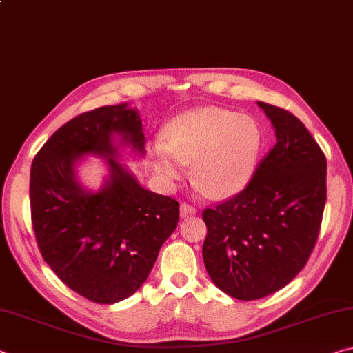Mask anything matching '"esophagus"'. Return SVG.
<instances>
[{"mask_svg": "<svg viewBox=\"0 0 353 353\" xmlns=\"http://www.w3.org/2000/svg\"><path fill=\"white\" fill-rule=\"evenodd\" d=\"M196 212H198V208L193 207L191 204H188V202H182V205H181V216H191V214H196Z\"/></svg>", "mask_w": 353, "mask_h": 353, "instance_id": "1", "label": "esophagus"}]
</instances>
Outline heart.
Segmentation results:
<instances>
[{
  "instance_id": "heart-1",
  "label": "heart",
  "mask_w": 353,
  "mask_h": 353,
  "mask_svg": "<svg viewBox=\"0 0 353 353\" xmlns=\"http://www.w3.org/2000/svg\"><path fill=\"white\" fill-rule=\"evenodd\" d=\"M260 143V128L252 118L208 107L177 117L168 128V140L155 141L154 155L168 179L182 177L193 162V182L208 196L221 198L248 183Z\"/></svg>"
}]
</instances>
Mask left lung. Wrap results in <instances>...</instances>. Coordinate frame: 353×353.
<instances>
[{
    "mask_svg": "<svg viewBox=\"0 0 353 353\" xmlns=\"http://www.w3.org/2000/svg\"><path fill=\"white\" fill-rule=\"evenodd\" d=\"M259 105L276 128V145L240 193L202 212L208 276L240 301L270 296L303 270L327 199V160L312 134L282 107Z\"/></svg>",
    "mask_w": 353,
    "mask_h": 353,
    "instance_id": "left-lung-1",
    "label": "left lung"
}]
</instances>
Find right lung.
Wrapping results in <instances>:
<instances>
[{
    "instance_id": "obj_1",
    "label": "right lung",
    "mask_w": 353,
    "mask_h": 353,
    "mask_svg": "<svg viewBox=\"0 0 353 353\" xmlns=\"http://www.w3.org/2000/svg\"><path fill=\"white\" fill-rule=\"evenodd\" d=\"M112 134L145 151L141 119L126 104L70 119L35 155L29 201L35 241L56 276L97 303L123 301L145 283L159 250L179 223V202L141 188L115 159ZM103 154L111 181L88 194L75 181L82 153Z\"/></svg>"
}]
</instances>
